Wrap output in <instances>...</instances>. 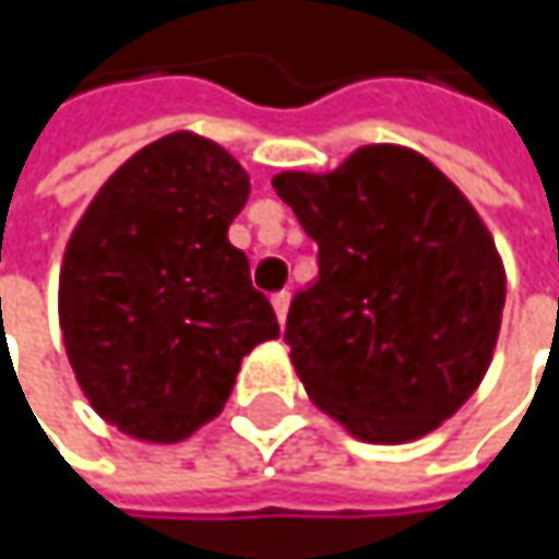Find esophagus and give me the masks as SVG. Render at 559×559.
<instances>
[{"label":"esophagus","instance_id":"obj_1","mask_svg":"<svg viewBox=\"0 0 559 559\" xmlns=\"http://www.w3.org/2000/svg\"><path fill=\"white\" fill-rule=\"evenodd\" d=\"M272 307H275V313H278V323L284 326V320H287V307H290V294H287V290H278V294L272 297Z\"/></svg>","mask_w":559,"mask_h":559}]
</instances>
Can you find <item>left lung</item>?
Here are the masks:
<instances>
[{"label":"left lung","mask_w":559,"mask_h":559,"mask_svg":"<svg viewBox=\"0 0 559 559\" xmlns=\"http://www.w3.org/2000/svg\"><path fill=\"white\" fill-rule=\"evenodd\" d=\"M272 183L317 242L284 330L310 401L366 443L437 430L486 379L502 330L504 265L476 206L404 145Z\"/></svg>","instance_id":"8db88e82"}]
</instances>
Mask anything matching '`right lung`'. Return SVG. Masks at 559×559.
Masks as SVG:
<instances>
[{
	"instance_id": "right-lung-1",
	"label": "right lung",
	"mask_w": 559,
	"mask_h": 559,
	"mask_svg": "<svg viewBox=\"0 0 559 559\" xmlns=\"http://www.w3.org/2000/svg\"><path fill=\"white\" fill-rule=\"evenodd\" d=\"M249 187L223 145L170 132L116 170L70 233L63 349L90 407L132 440H187L223 411L242 359L278 340L229 242Z\"/></svg>"
}]
</instances>
